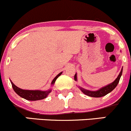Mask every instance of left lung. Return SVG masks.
<instances>
[{
	"mask_svg": "<svg viewBox=\"0 0 131 131\" xmlns=\"http://www.w3.org/2000/svg\"><path fill=\"white\" fill-rule=\"evenodd\" d=\"M122 69L121 70L120 73H119V76L117 77V78L115 79V80L114 82H113L112 83L109 84L107 86H105V87H103L102 89H100V90H97V91H90V90H85V89H82V88H80V90L82 91L83 93H85V95L88 96H90V97H104V96L106 95L107 94H108V93H110L111 92L114 90L115 87L117 85L118 83H119V80H120V78L121 75H122ZM75 80H77V74L75 75Z\"/></svg>",
	"mask_w": 131,
	"mask_h": 131,
	"instance_id": "left-lung-1",
	"label": "left lung"
}]
</instances>
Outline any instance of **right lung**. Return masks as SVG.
I'll return each mask as SVG.
<instances>
[{"label": "right lung", "instance_id": "1", "mask_svg": "<svg viewBox=\"0 0 131 131\" xmlns=\"http://www.w3.org/2000/svg\"><path fill=\"white\" fill-rule=\"evenodd\" d=\"M62 72L59 73L57 75L54 80L52 82L51 84L53 85L55 81L56 80L58 77H60L61 75ZM12 88H13L14 90L15 91L17 95H19L20 97H23V98L26 99L27 100H31V101H34V100H42L46 98L51 92V90L48 91H40V90H23L19 88L16 86L12 82H11Z\"/></svg>", "mask_w": 131, "mask_h": 131}]
</instances>
